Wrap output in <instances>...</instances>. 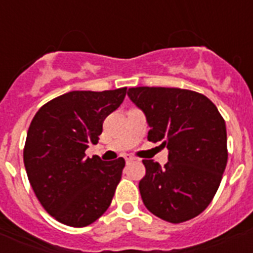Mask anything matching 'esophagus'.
Instances as JSON below:
<instances>
[{"instance_id":"obj_1","label":"esophagus","mask_w":253,"mask_h":253,"mask_svg":"<svg viewBox=\"0 0 253 253\" xmlns=\"http://www.w3.org/2000/svg\"><path fill=\"white\" fill-rule=\"evenodd\" d=\"M125 160H126V163H130L134 160V156H131V155H125Z\"/></svg>"}]
</instances>
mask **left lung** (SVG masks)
Returning <instances> with one entry per match:
<instances>
[{"instance_id": "1", "label": "left lung", "mask_w": 253, "mask_h": 253, "mask_svg": "<svg viewBox=\"0 0 253 253\" xmlns=\"http://www.w3.org/2000/svg\"><path fill=\"white\" fill-rule=\"evenodd\" d=\"M127 95L146 115L148 140L168 148L164 167L143 160V204L170 223L200 215L215 196L227 164L224 119L206 95L188 89L139 86L130 87Z\"/></svg>"}]
</instances>
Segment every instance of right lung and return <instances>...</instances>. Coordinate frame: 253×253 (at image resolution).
Here are the masks:
<instances>
[{"instance_id": "obj_1", "label": "right lung", "mask_w": 253, "mask_h": 253, "mask_svg": "<svg viewBox=\"0 0 253 253\" xmlns=\"http://www.w3.org/2000/svg\"><path fill=\"white\" fill-rule=\"evenodd\" d=\"M127 87L75 90L38 110L27 131L23 163L41 205L60 223L85 227L110 206L125 168V159L86 158L97 144L107 115L125 99Z\"/></svg>"}]
</instances>
